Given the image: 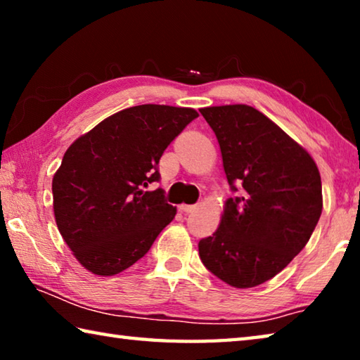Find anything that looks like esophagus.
<instances>
[{"label": "esophagus", "mask_w": 360, "mask_h": 360, "mask_svg": "<svg viewBox=\"0 0 360 360\" xmlns=\"http://www.w3.org/2000/svg\"><path fill=\"white\" fill-rule=\"evenodd\" d=\"M195 208H197L195 205H179V211L182 212H192L195 211Z\"/></svg>", "instance_id": "esophagus-1"}]
</instances>
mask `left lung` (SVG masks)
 Returning a JSON list of instances; mask_svg holds the SVG:
<instances>
[{
	"mask_svg": "<svg viewBox=\"0 0 360 360\" xmlns=\"http://www.w3.org/2000/svg\"><path fill=\"white\" fill-rule=\"evenodd\" d=\"M200 112L221 146L230 188L238 192L225 202L219 229L200 240V259L224 283L255 288L284 270L318 225L319 169L300 144L252 106Z\"/></svg>",
	"mask_w": 360,
	"mask_h": 360,
	"instance_id": "left-lung-1",
	"label": "left lung"
}]
</instances>
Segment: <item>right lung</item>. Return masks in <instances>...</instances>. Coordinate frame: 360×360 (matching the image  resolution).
<instances>
[{"instance_id": "right-lung-1", "label": "right lung", "mask_w": 360, "mask_h": 360, "mask_svg": "<svg viewBox=\"0 0 360 360\" xmlns=\"http://www.w3.org/2000/svg\"><path fill=\"white\" fill-rule=\"evenodd\" d=\"M191 108L141 105L112 114L65 152L53 174V214L84 268L112 276L144 257L176 208L162 188L158 162L197 119Z\"/></svg>"}]
</instances>
